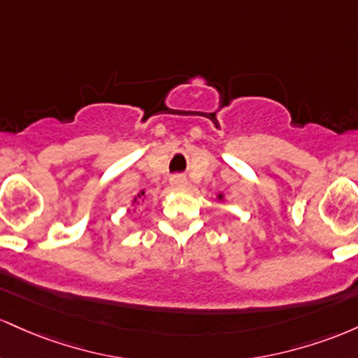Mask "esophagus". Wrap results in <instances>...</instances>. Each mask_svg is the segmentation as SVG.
Listing matches in <instances>:
<instances>
[{"instance_id": "esophagus-1", "label": "esophagus", "mask_w": 358, "mask_h": 358, "mask_svg": "<svg viewBox=\"0 0 358 358\" xmlns=\"http://www.w3.org/2000/svg\"><path fill=\"white\" fill-rule=\"evenodd\" d=\"M171 184L176 187H182V186H186L187 180H186V178H182V176H174V178L171 179Z\"/></svg>"}]
</instances>
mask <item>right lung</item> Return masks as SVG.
I'll use <instances>...</instances> for the list:
<instances>
[{
  "instance_id": "obj_1",
  "label": "right lung",
  "mask_w": 358,
  "mask_h": 358,
  "mask_svg": "<svg viewBox=\"0 0 358 358\" xmlns=\"http://www.w3.org/2000/svg\"><path fill=\"white\" fill-rule=\"evenodd\" d=\"M142 194H143V191H142ZM142 194H140V196H142Z\"/></svg>"
}]
</instances>
